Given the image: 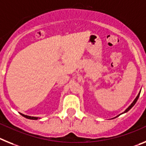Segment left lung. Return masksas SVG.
Wrapping results in <instances>:
<instances>
[{
  "mask_svg": "<svg viewBox=\"0 0 146 146\" xmlns=\"http://www.w3.org/2000/svg\"><path fill=\"white\" fill-rule=\"evenodd\" d=\"M141 91V90H140ZM140 92H139V93H138V95L137 96V97L135 98V99L134 100V101H133V102L131 104H130V106H129V107H128L127 109H126V110H125V111H123V112H122V113L121 114H120V115H117V116H116V117H113V118H111V119H114V118H115V117H117L119 116V115H122V114H124V113H126V112H127L128 111H129V110H131V108H132L133 106H134V105L135 104H136V102H137V99L138 98H139V96H140Z\"/></svg>",
  "mask_w": 146,
  "mask_h": 146,
  "instance_id": "8db88e82",
  "label": "left lung"
}]
</instances>
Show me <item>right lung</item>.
Returning a JSON list of instances; mask_svg holds the SVG:
<instances>
[{
	"label": "right lung",
	"mask_w": 146,
	"mask_h": 146,
	"mask_svg": "<svg viewBox=\"0 0 146 146\" xmlns=\"http://www.w3.org/2000/svg\"><path fill=\"white\" fill-rule=\"evenodd\" d=\"M20 115L23 116L24 117H26L28 119H30V120H38V119H40V117H31V116H29V115H23L22 113H20Z\"/></svg>",
	"instance_id": "add662e5"
}]
</instances>
